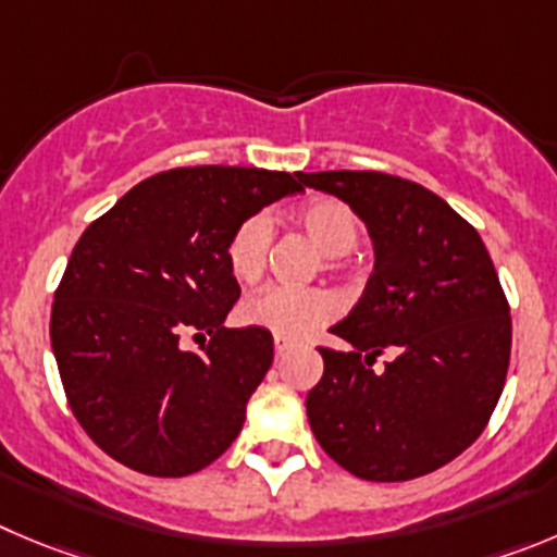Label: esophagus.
Returning a JSON list of instances; mask_svg holds the SVG:
<instances>
[{
  "label": "esophagus",
  "instance_id": "esophagus-1",
  "mask_svg": "<svg viewBox=\"0 0 557 557\" xmlns=\"http://www.w3.org/2000/svg\"><path fill=\"white\" fill-rule=\"evenodd\" d=\"M290 346H294V341H290V337L274 335V351H277V355H283V351H288Z\"/></svg>",
  "mask_w": 557,
  "mask_h": 557
}]
</instances>
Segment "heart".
<instances>
[{
	"label": "heart",
	"instance_id": "heart-1",
	"mask_svg": "<svg viewBox=\"0 0 557 557\" xmlns=\"http://www.w3.org/2000/svg\"><path fill=\"white\" fill-rule=\"evenodd\" d=\"M296 225L324 252L326 269H341L346 252L360 242V214L341 197H313L296 208ZM269 249H272V220L263 211L238 222L225 242L227 272L238 283H258L267 272ZM335 315V302L319 288H285L269 285L247 296L238 305V321L244 326L267 330L272 335L302 337L324 326Z\"/></svg>",
	"mask_w": 557,
	"mask_h": 557
}]
</instances>
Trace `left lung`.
Returning a JSON list of instances; mask_svg holds the SVG:
<instances>
[{"instance_id": "1", "label": "left lung", "mask_w": 557, "mask_h": 557, "mask_svg": "<svg viewBox=\"0 0 557 557\" xmlns=\"http://www.w3.org/2000/svg\"><path fill=\"white\" fill-rule=\"evenodd\" d=\"M296 175L349 202L376 249L366 294L332 326L351 349H319L310 429L357 478L429 475L475 443L500 401L511 313L495 263L475 227L414 181L376 170ZM384 350L397 357L376 374Z\"/></svg>"}]
</instances>
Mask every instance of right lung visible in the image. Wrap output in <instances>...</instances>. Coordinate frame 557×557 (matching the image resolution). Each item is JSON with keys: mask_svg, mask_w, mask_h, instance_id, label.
Listing matches in <instances>:
<instances>
[{"mask_svg": "<svg viewBox=\"0 0 557 557\" xmlns=\"http://www.w3.org/2000/svg\"><path fill=\"white\" fill-rule=\"evenodd\" d=\"M299 175L175 168L90 222L51 305V349L71 412L114 461L181 478L220 459L274 357L272 332L225 330L242 288L225 242L249 214L302 191ZM208 331L200 352L180 335Z\"/></svg>", "mask_w": 557, "mask_h": 557, "instance_id": "1", "label": "right lung"}]
</instances>
